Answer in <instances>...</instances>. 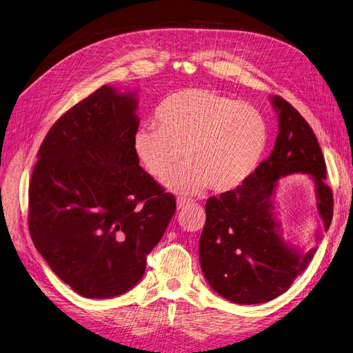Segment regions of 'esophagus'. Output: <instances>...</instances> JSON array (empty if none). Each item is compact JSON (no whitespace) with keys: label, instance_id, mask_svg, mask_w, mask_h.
<instances>
[{"label":"esophagus","instance_id":"1","mask_svg":"<svg viewBox=\"0 0 353 353\" xmlns=\"http://www.w3.org/2000/svg\"><path fill=\"white\" fill-rule=\"evenodd\" d=\"M193 201H190V199H186V198H179L177 199V202H176V205H177V210H183L185 206H188V205H190Z\"/></svg>","mask_w":353,"mask_h":353}]
</instances>
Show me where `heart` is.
Here are the masks:
<instances>
[{"label":"heart","mask_w":353,"mask_h":353,"mask_svg":"<svg viewBox=\"0 0 353 353\" xmlns=\"http://www.w3.org/2000/svg\"><path fill=\"white\" fill-rule=\"evenodd\" d=\"M157 123L141 125L132 138L139 164L157 180L183 156L185 163L164 186L194 194L206 185L215 192L241 186L262 161L269 126L257 109L214 90L192 88L167 96L155 113Z\"/></svg>","instance_id":"heart-1"}]
</instances>
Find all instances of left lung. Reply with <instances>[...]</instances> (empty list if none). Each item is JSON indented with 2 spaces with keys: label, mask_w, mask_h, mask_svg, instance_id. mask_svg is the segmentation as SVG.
Wrapping results in <instances>:
<instances>
[{
  "label": "left lung",
  "mask_w": 353,
  "mask_h": 353,
  "mask_svg": "<svg viewBox=\"0 0 353 353\" xmlns=\"http://www.w3.org/2000/svg\"><path fill=\"white\" fill-rule=\"evenodd\" d=\"M278 114L275 147L237 189L206 201V223L199 240V262L211 288L236 304H262L290 290L314 257L286 241L275 214L279 179L310 174L316 190L321 231L333 216V193L324 183L325 163L311 126L291 104L270 97ZM321 231L316 240H321Z\"/></svg>",
  "instance_id": "obj_1"
}]
</instances>
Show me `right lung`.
I'll return each instance as SVG.
<instances>
[{
    "label": "right lung",
    "mask_w": 353,
    "mask_h": 353,
    "mask_svg": "<svg viewBox=\"0 0 353 353\" xmlns=\"http://www.w3.org/2000/svg\"><path fill=\"white\" fill-rule=\"evenodd\" d=\"M135 91L103 85L49 129L29 188V231L59 279L85 298L141 281L176 199L139 165Z\"/></svg>",
    "instance_id": "1"
}]
</instances>
